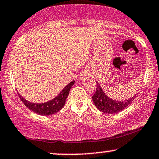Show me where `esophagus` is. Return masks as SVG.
I'll return each mask as SVG.
<instances>
[{
	"mask_svg": "<svg viewBox=\"0 0 159 159\" xmlns=\"http://www.w3.org/2000/svg\"><path fill=\"white\" fill-rule=\"evenodd\" d=\"M89 78V75H88V73H83L81 74V78L82 80H86V78Z\"/></svg>",
	"mask_w": 159,
	"mask_h": 159,
	"instance_id": "esophagus-1",
	"label": "esophagus"
}]
</instances>
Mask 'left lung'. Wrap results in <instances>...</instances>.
Segmentation results:
<instances>
[{"label": "left lung", "mask_w": 159, "mask_h": 159, "mask_svg": "<svg viewBox=\"0 0 159 159\" xmlns=\"http://www.w3.org/2000/svg\"><path fill=\"white\" fill-rule=\"evenodd\" d=\"M96 83H97V88H96L97 89H96L95 93L92 96V99L98 109H99L103 113H118V112L121 111L125 108H127L135 98V95H134L126 100L120 101V100H112L111 98H108L106 95L100 84L97 81H96Z\"/></svg>", "instance_id": "left-lung-1"}]
</instances>
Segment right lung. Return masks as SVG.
Returning <instances> with one entry per match:
<instances>
[{"mask_svg":"<svg viewBox=\"0 0 159 159\" xmlns=\"http://www.w3.org/2000/svg\"><path fill=\"white\" fill-rule=\"evenodd\" d=\"M75 81H73L67 84V86L61 90V92L58 94L56 97L49 100L48 102L41 103H35L28 101L25 98L18 93L20 98L22 102L24 103L26 107L29 108L30 110L34 111V113L43 116H49L52 114H56L64 107L65 105L66 99H67L68 94H69L70 90L73 86Z\"/></svg>","mask_w":159,"mask_h":159,"instance_id":"add662e5","label":"right lung"}]
</instances>
